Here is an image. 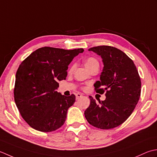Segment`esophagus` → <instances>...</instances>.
<instances>
[{"mask_svg":"<svg viewBox=\"0 0 157 157\" xmlns=\"http://www.w3.org/2000/svg\"><path fill=\"white\" fill-rule=\"evenodd\" d=\"M82 97V94H76V100H79L80 98H81Z\"/></svg>","mask_w":157,"mask_h":157,"instance_id":"obj_1","label":"esophagus"}]
</instances>
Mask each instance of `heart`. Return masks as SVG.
I'll return each instance as SVG.
<instances>
[{
	"label": "heart",
	"instance_id": "heart-1",
	"mask_svg": "<svg viewBox=\"0 0 157 157\" xmlns=\"http://www.w3.org/2000/svg\"><path fill=\"white\" fill-rule=\"evenodd\" d=\"M95 65H99V63H98V61L95 58H94V57H89V58L86 59L85 66L87 67V69ZM73 68H74V66H72L71 69H73Z\"/></svg>",
	"mask_w": 157,
	"mask_h": 157
}]
</instances>
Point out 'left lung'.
<instances>
[{
	"mask_svg": "<svg viewBox=\"0 0 157 157\" xmlns=\"http://www.w3.org/2000/svg\"><path fill=\"white\" fill-rule=\"evenodd\" d=\"M89 51L102 58L103 71L94 87L98 94L105 92L106 98L98 104L89 96L90 105L85 116L93 126L113 129L123 123L135 109L141 94V79L133 60L117 48L102 45Z\"/></svg>",
	"mask_w": 157,
	"mask_h": 157,
	"instance_id": "8db88e82",
	"label": "left lung"
}]
</instances>
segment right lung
Masks as SVG:
<instances>
[{
    "label": "right lung",
    "mask_w": 157,
    "mask_h": 157,
    "mask_svg": "<svg viewBox=\"0 0 157 157\" xmlns=\"http://www.w3.org/2000/svg\"><path fill=\"white\" fill-rule=\"evenodd\" d=\"M83 52L44 47L21 63L16 72L14 100L21 116L33 129L51 132L64 124L76 98L57 92V82L66 79L70 63Z\"/></svg>",
    "instance_id": "right-lung-1"
}]
</instances>
